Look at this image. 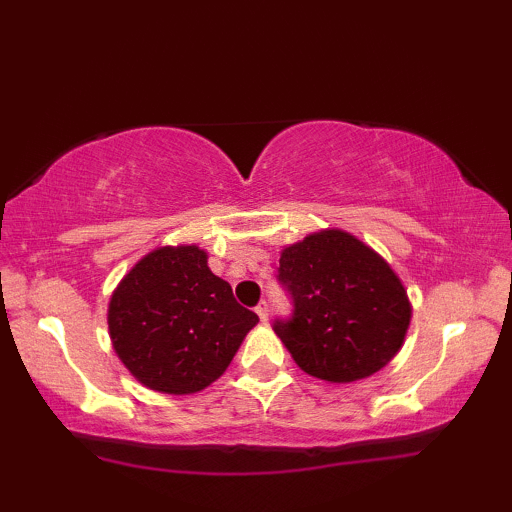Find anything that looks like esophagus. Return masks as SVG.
Listing matches in <instances>:
<instances>
[{
	"instance_id": "esophagus-1",
	"label": "esophagus",
	"mask_w": 512,
	"mask_h": 512,
	"mask_svg": "<svg viewBox=\"0 0 512 512\" xmlns=\"http://www.w3.org/2000/svg\"><path fill=\"white\" fill-rule=\"evenodd\" d=\"M256 314L261 321H268V303H265V300H261V303L256 305Z\"/></svg>"
}]
</instances>
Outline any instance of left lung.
<instances>
[{
  "mask_svg": "<svg viewBox=\"0 0 512 512\" xmlns=\"http://www.w3.org/2000/svg\"><path fill=\"white\" fill-rule=\"evenodd\" d=\"M277 282L293 310L272 328L307 375L354 382L401 349L408 293L384 258L349 233L324 230L284 249Z\"/></svg>",
  "mask_w": 512,
  "mask_h": 512,
  "instance_id": "left-lung-1",
  "label": "left lung"
}]
</instances>
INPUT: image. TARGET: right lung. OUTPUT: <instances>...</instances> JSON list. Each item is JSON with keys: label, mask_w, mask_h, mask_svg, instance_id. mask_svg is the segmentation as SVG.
I'll return each instance as SVG.
<instances>
[{"label": "right lung", "mask_w": 512, "mask_h": 512, "mask_svg": "<svg viewBox=\"0 0 512 512\" xmlns=\"http://www.w3.org/2000/svg\"><path fill=\"white\" fill-rule=\"evenodd\" d=\"M256 321L198 247L156 249L125 275L109 303L118 359L163 394H193L212 384Z\"/></svg>", "instance_id": "right-lung-1"}]
</instances>
